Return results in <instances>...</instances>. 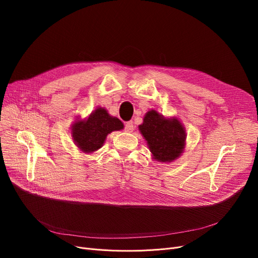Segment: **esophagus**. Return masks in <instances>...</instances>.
Listing matches in <instances>:
<instances>
[{
	"label": "esophagus",
	"mask_w": 258,
	"mask_h": 258,
	"mask_svg": "<svg viewBox=\"0 0 258 258\" xmlns=\"http://www.w3.org/2000/svg\"><path fill=\"white\" fill-rule=\"evenodd\" d=\"M124 131L127 132V133H132V132L134 131V123H133V121L126 122L125 125H124Z\"/></svg>",
	"instance_id": "obj_1"
}]
</instances>
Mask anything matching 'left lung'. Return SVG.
<instances>
[{
    "label": "left lung",
    "mask_w": 258,
    "mask_h": 258,
    "mask_svg": "<svg viewBox=\"0 0 258 258\" xmlns=\"http://www.w3.org/2000/svg\"><path fill=\"white\" fill-rule=\"evenodd\" d=\"M139 130L155 160L171 162L184 150L185 131L178 119H165L153 110L146 113Z\"/></svg>",
    "instance_id": "obj_1"
}]
</instances>
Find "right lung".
I'll return each mask as SVG.
<instances>
[{"mask_svg":"<svg viewBox=\"0 0 258 258\" xmlns=\"http://www.w3.org/2000/svg\"><path fill=\"white\" fill-rule=\"evenodd\" d=\"M123 128V123L98 107L86 121H76L72 126V136L76 145L84 153H93L100 148L104 140L114 131Z\"/></svg>","mask_w":258,"mask_h":258,"instance_id":"right-lung-1","label":"right lung"}]
</instances>
